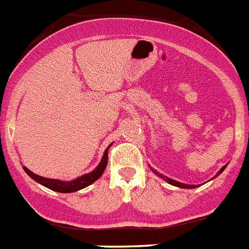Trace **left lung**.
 I'll use <instances>...</instances> for the list:
<instances>
[{
	"label": "left lung",
	"instance_id": "8db88e82",
	"mask_svg": "<svg viewBox=\"0 0 249 249\" xmlns=\"http://www.w3.org/2000/svg\"><path fill=\"white\" fill-rule=\"evenodd\" d=\"M226 168V166L223 167V168L221 169V171H219L218 173H217V176L219 175V173H222V171H223V169ZM153 172L156 173V175H158L160 176V178H163L164 181L167 182V183H169V184H172V186H177V187H181V188H196V186H190V184H184V183H181V182H177V181H173V179H171V178H168V177H164V176H162L160 175V173H158V172H156L155 169H153ZM217 176H215V177H217Z\"/></svg>",
	"mask_w": 249,
	"mask_h": 249
}]
</instances>
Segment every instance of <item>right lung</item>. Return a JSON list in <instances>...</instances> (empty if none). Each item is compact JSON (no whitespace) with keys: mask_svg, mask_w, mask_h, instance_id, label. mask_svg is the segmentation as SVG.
<instances>
[{"mask_svg":"<svg viewBox=\"0 0 249 249\" xmlns=\"http://www.w3.org/2000/svg\"><path fill=\"white\" fill-rule=\"evenodd\" d=\"M108 148L106 149L102 160H101V163L98 164L97 168L94 169L93 172L87 173V175L82 176V177L76 178V179H73V181H70V182L58 181V179H52V178L41 177V176L35 175L34 172H31L30 169L26 168V167H23V169H25V172L27 173V175L30 176L32 179H35L36 182L41 183L42 186L47 187V188H50V190L56 191V192H61V193L76 192V191H80V190H82V188H85V187L92 184L94 181H97L98 178L102 176V173L105 172L106 166H107V162H108Z\"/></svg>","mask_w":249,"mask_h":249,"instance_id":"1","label":"right lung"}]
</instances>
